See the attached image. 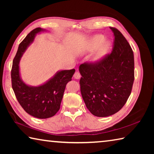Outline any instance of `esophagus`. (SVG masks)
I'll return each instance as SVG.
<instances>
[{
  "label": "esophagus",
  "instance_id": "34e87169",
  "mask_svg": "<svg viewBox=\"0 0 154 154\" xmlns=\"http://www.w3.org/2000/svg\"><path fill=\"white\" fill-rule=\"evenodd\" d=\"M81 77H82V75H81L80 72L79 71H76V72H75V74H74V78H75V79H80Z\"/></svg>",
  "mask_w": 154,
  "mask_h": 154
}]
</instances>
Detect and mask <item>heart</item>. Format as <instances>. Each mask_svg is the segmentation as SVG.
<instances>
[{"label":"heart","mask_w":154,"mask_h":154,"mask_svg":"<svg viewBox=\"0 0 154 154\" xmlns=\"http://www.w3.org/2000/svg\"><path fill=\"white\" fill-rule=\"evenodd\" d=\"M104 39H105V38L103 35H98L92 37L90 42L89 49L91 51L94 50V49H97L100 45H101L96 56V60H99L102 58L103 56H105L110 48V43L108 41H104Z\"/></svg>","instance_id":"b5f03b06"}]
</instances>
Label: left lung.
Returning <instances> with one entry per match:
<instances>
[{
    "label": "left lung",
    "mask_w": 154,
    "mask_h": 154,
    "mask_svg": "<svg viewBox=\"0 0 154 154\" xmlns=\"http://www.w3.org/2000/svg\"><path fill=\"white\" fill-rule=\"evenodd\" d=\"M110 28L114 36L111 53L79 66L82 98L88 110L97 117L110 116L120 110L131 94L134 80L131 47L120 31Z\"/></svg>",
    "instance_id": "left-lung-1"
}]
</instances>
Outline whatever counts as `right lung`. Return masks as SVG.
<instances>
[{"label": "right lung", "mask_w": 154, "mask_h": 154, "mask_svg": "<svg viewBox=\"0 0 154 154\" xmlns=\"http://www.w3.org/2000/svg\"><path fill=\"white\" fill-rule=\"evenodd\" d=\"M43 30L41 28H35L20 43L11 72L12 88L20 105L26 113L39 119L51 118L59 111L65 88L75 72V69L60 71L45 84L38 87L28 86L21 80L19 72L21 57L33 41L36 34Z\"/></svg>", "instance_id": "1"}]
</instances>
